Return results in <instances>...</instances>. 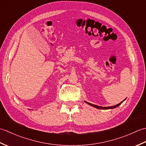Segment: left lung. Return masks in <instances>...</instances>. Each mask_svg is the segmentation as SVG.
Segmentation results:
<instances>
[{
  "label": "left lung",
  "instance_id": "1",
  "mask_svg": "<svg viewBox=\"0 0 146 146\" xmlns=\"http://www.w3.org/2000/svg\"><path fill=\"white\" fill-rule=\"evenodd\" d=\"M125 100H123V101H124ZM123 101H122V102H120V103H119V104H117V105H114V106H110V107H103L98 106V105H94V104H90V103H88V102H86V101H85V103H86V104H88V105H91V106H92V107H95V108H98V109L107 110V109H112V108H116V107H117L118 106H119L120 105H121V104H122Z\"/></svg>",
  "mask_w": 146,
  "mask_h": 146
}]
</instances>
